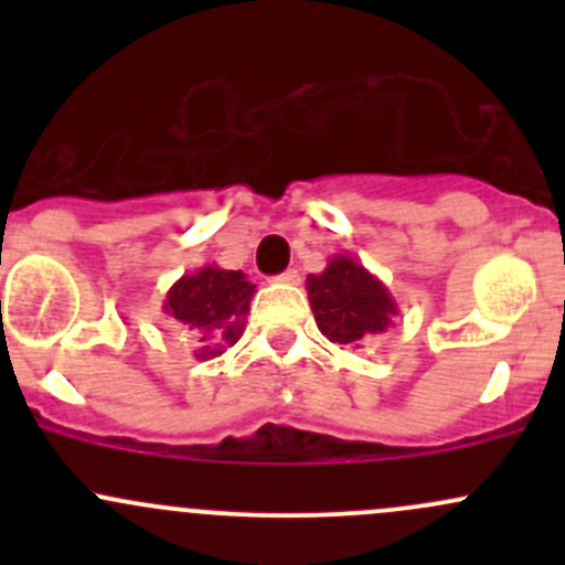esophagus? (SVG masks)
Returning a JSON list of instances; mask_svg holds the SVG:
<instances>
[{
	"label": "esophagus",
	"mask_w": 565,
	"mask_h": 565,
	"mask_svg": "<svg viewBox=\"0 0 565 565\" xmlns=\"http://www.w3.org/2000/svg\"><path fill=\"white\" fill-rule=\"evenodd\" d=\"M276 281H281V284H300V273L298 270H284L281 276H276Z\"/></svg>",
	"instance_id": "obj_1"
}]
</instances>
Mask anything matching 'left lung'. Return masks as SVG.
Masks as SVG:
<instances>
[{
  "label": "left lung",
  "instance_id": "8db88e82",
  "mask_svg": "<svg viewBox=\"0 0 565 565\" xmlns=\"http://www.w3.org/2000/svg\"><path fill=\"white\" fill-rule=\"evenodd\" d=\"M317 328L333 344L361 347V341L385 333L398 306L383 281L355 256L335 254L322 273L306 278Z\"/></svg>",
  "mask_w": 565,
  "mask_h": 565
}]
</instances>
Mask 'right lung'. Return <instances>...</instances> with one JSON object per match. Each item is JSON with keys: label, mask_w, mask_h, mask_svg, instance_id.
<instances>
[{"label": "right lung", "mask_w": 565, "mask_h": 565, "mask_svg": "<svg viewBox=\"0 0 565 565\" xmlns=\"http://www.w3.org/2000/svg\"><path fill=\"white\" fill-rule=\"evenodd\" d=\"M256 287L246 273L224 270L218 265H204L196 273L177 278L163 300V315L196 335L202 347L199 361H207L235 344L246 328V315Z\"/></svg>", "instance_id": "right-lung-1"}]
</instances>
